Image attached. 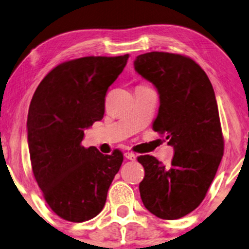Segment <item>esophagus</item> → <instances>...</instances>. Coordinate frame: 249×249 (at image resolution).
I'll return each mask as SVG.
<instances>
[{
  "mask_svg": "<svg viewBox=\"0 0 249 249\" xmlns=\"http://www.w3.org/2000/svg\"><path fill=\"white\" fill-rule=\"evenodd\" d=\"M124 158L128 159V160H130V161H135L137 156H136L134 153H131V152H125L124 153Z\"/></svg>",
  "mask_w": 249,
  "mask_h": 249,
  "instance_id": "1",
  "label": "esophagus"
}]
</instances>
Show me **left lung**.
Listing matches in <instances>:
<instances>
[{
  "mask_svg": "<svg viewBox=\"0 0 249 249\" xmlns=\"http://www.w3.org/2000/svg\"><path fill=\"white\" fill-rule=\"evenodd\" d=\"M135 69L159 91L153 130L175 149L170 165L152 155L137 158L145 170L139 183L142 204L160 219H180L205 198L223 156L215 94L205 71L181 54H141Z\"/></svg>",
  "mask_w": 249,
  "mask_h": 249,
  "instance_id": "obj_1",
  "label": "left lung"
}]
</instances>
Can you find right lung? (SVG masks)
Returning <instances> with one entry per match:
<instances>
[{
    "mask_svg": "<svg viewBox=\"0 0 249 249\" xmlns=\"http://www.w3.org/2000/svg\"><path fill=\"white\" fill-rule=\"evenodd\" d=\"M129 54L86 56L60 63L44 77L29 105L27 129L34 177L56 215L70 222L93 219L124 161L81 145L84 129L102 120L105 95Z\"/></svg>",
    "mask_w": 249,
    "mask_h": 249,
    "instance_id": "1",
    "label": "right lung"
}]
</instances>
